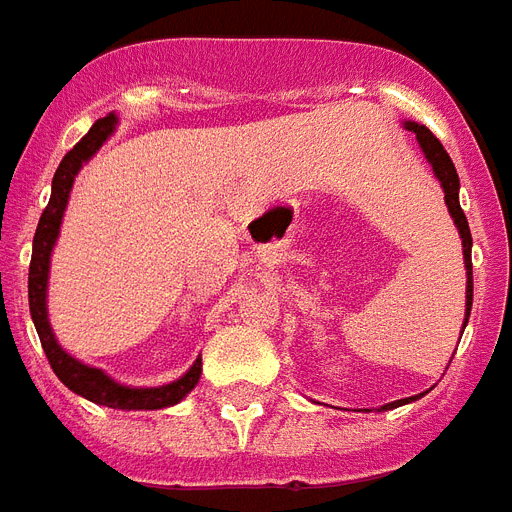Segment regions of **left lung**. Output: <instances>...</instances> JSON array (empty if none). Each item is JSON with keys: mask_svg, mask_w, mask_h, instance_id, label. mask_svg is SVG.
I'll return each instance as SVG.
<instances>
[{"mask_svg": "<svg viewBox=\"0 0 512 512\" xmlns=\"http://www.w3.org/2000/svg\"><path fill=\"white\" fill-rule=\"evenodd\" d=\"M415 136H418V144H421L423 155L426 160L431 162V168H434V176L439 178V184L444 189V202H447V210H450L452 220H455V226L460 231V239H463V257H465V276H468V286H465V323H468V315H471V305H473V268H471V228H468V220H465L463 207H460V199H458V191H460V178H458V170L452 165L450 155H447V149L442 147V141L436 139L426 126H418V123H405ZM463 323V328H465ZM407 400H413V397H407ZM407 400H397V402H389L384 405L381 410H392V407H400L405 405Z\"/></svg>", "mask_w": 512, "mask_h": 512, "instance_id": "left-lung-1", "label": "left lung"}]
</instances>
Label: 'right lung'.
I'll use <instances>...</instances> for the list:
<instances>
[{
    "instance_id": "1",
    "label": "right lung",
    "mask_w": 512,
    "mask_h": 512,
    "mask_svg": "<svg viewBox=\"0 0 512 512\" xmlns=\"http://www.w3.org/2000/svg\"><path fill=\"white\" fill-rule=\"evenodd\" d=\"M115 128V115L99 118L91 131L78 141L76 147L70 149L68 155L62 157L60 168L52 178V197H49L47 210L41 213L39 226H36V236H33V255L31 268H28V305H31L33 326L39 331L41 347L47 355L49 365H52L54 376L60 378L62 384L68 386L70 392L81 394L86 400L97 402V405L115 407V410H160V407L176 405L186 397V394L197 386L199 373H202V360L191 365L184 376L173 381V384L155 386V389H131V386L115 384L110 376L99 371V368H89V365L78 363L76 357H70L62 350L57 339L52 334V326L47 321V276H49V255L60 234L62 213L68 205L70 189H73V178L81 170V165L105 144L107 136Z\"/></svg>"
}]
</instances>
